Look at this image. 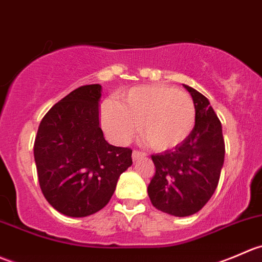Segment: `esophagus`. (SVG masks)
<instances>
[{"mask_svg":"<svg viewBox=\"0 0 262 262\" xmlns=\"http://www.w3.org/2000/svg\"><path fill=\"white\" fill-rule=\"evenodd\" d=\"M144 157H146V154H145V152L137 151V150H134V151H132V159L134 160H139Z\"/></svg>","mask_w":262,"mask_h":262,"instance_id":"1","label":"esophagus"}]
</instances>
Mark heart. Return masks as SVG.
I'll use <instances>...</instances> for the list:
<instances>
[{
	"instance_id": "1",
	"label": "heart",
	"mask_w": 262,
	"mask_h": 262,
	"mask_svg": "<svg viewBox=\"0 0 262 262\" xmlns=\"http://www.w3.org/2000/svg\"><path fill=\"white\" fill-rule=\"evenodd\" d=\"M102 126L118 144L128 142L137 132L154 150L165 151L182 144L195 126L196 110L187 93L167 85L132 88L102 105Z\"/></svg>"
}]
</instances>
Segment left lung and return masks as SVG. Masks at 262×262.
I'll list each match as a JSON object with an SVG mask.
<instances>
[{
	"label": "left lung",
	"instance_id": "left-lung-1",
	"mask_svg": "<svg viewBox=\"0 0 262 262\" xmlns=\"http://www.w3.org/2000/svg\"><path fill=\"white\" fill-rule=\"evenodd\" d=\"M195 104V127L173 150L152 155L155 174L147 186L158 210L173 216L198 213L210 200L224 164L222 123L208 98L183 84Z\"/></svg>",
	"mask_w": 262,
	"mask_h": 262
}]
</instances>
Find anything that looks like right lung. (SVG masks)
Listing matches in <instances>:
<instances>
[{
    "label": "right lung",
    "instance_id": "obj_1",
    "mask_svg": "<svg viewBox=\"0 0 262 262\" xmlns=\"http://www.w3.org/2000/svg\"><path fill=\"white\" fill-rule=\"evenodd\" d=\"M99 84L75 89L48 111L35 137L40 190L58 213L72 218L102 210L132 164L131 149L110 145L103 136Z\"/></svg>",
    "mask_w": 262,
    "mask_h": 262
}]
</instances>
